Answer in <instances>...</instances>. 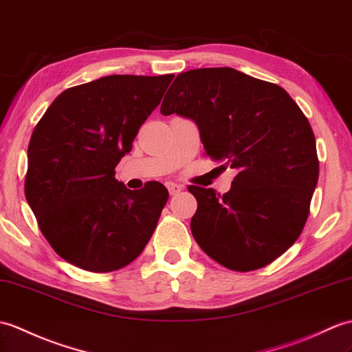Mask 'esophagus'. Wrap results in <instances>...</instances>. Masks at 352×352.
I'll return each mask as SVG.
<instances>
[{"mask_svg":"<svg viewBox=\"0 0 352 352\" xmlns=\"http://www.w3.org/2000/svg\"><path fill=\"white\" fill-rule=\"evenodd\" d=\"M166 187L169 190V195H177L183 190V186L175 184V183H166Z\"/></svg>","mask_w":352,"mask_h":352,"instance_id":"1","label":"esophagus"}]
</instances>
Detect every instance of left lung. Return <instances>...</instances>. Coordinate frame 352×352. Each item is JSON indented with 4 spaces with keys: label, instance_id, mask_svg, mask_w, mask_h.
<instances>
[{
    "label": "left lung",
    "instance_id": "obj_1",
    "mask_svg": "<svg viewBox=\"0 0 352 352\" xmlns=\"http://www.w3.org/2000/svg\"><path fill=\"white\" fill-rule=\"evenodd\" d=\"M166 95L162 116L192 120L207 156L239 170L225 195L189 187L193 239L235 272L273 263L303 231L320 174L305 113L282 87L231 67L179 73Z\"/></svg>",
    "mask_w": 352,
    "mask_h": 352
}]
</instances>
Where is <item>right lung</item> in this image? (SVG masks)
I'll return each instance as SVG.
<instances>
[{
    "label": "right lung",
    "mask_w": 352,
    "mask_h": 352,
    "mask_svg": "<svg viewBox=\"0 0 352 352\" xmlns=\"http://www.w3.org/2000/svg\"><path fill=\"white\" fill-rule=\"evenodd\" d=\"M174 75H111L63 91L31 135L25 198L58 255L87 272L136 259L156 230L166 187L130 190L116 166Z\"/></svg>",
    "instance_id": "obj_1"
}]
</instances>
